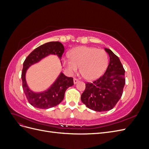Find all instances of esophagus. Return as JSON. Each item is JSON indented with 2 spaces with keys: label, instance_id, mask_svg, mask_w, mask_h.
I'll return each instance as SVG.
<instances>
[{
  "label": "esophagus",
  "instance_id": "esophagus-1",
  "mask_svg": "<svg viewBox=\"0 0 149 149\" xmlns=\"http://www.w3.org/2000/svg\"><path fill=\"white\" fill-rule=\"evenodd\" d=\"M73 82H74V84H77V83L79 82V81H78L77 79L74 78V79H73Z\"/></svg>",
  "mask_w": 149,
  "mask_h": 149
}]
</instances>
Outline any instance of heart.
<instances>
[{"label": "heart", "instance_id": "obj_1", "mask_svg": "<svg viewBox=\"0 0 149 149\" xmlns=\"http://www.w3.org/2000/svg\"><path fill=\"white\" fill-rule=\"evenodd\" d=\"M69 59L63 61L65 69L69 73L80 72L85 79L94 80L103 74L108 63L107 53L102 49L89 47H78L71 49Z\"/></svg>", "mask_w": 149, "mask_h": 149}]
</instances>
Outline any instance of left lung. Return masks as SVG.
<instances>
[{"label": "left lung", "mask_w": 149, "mask_h": 149, "mask_svg": "<svg viewBox=\"0 0 149 149\" xmlns=\"http://www.w3.org/2000/svg\"><path fill=\"white\" fill-rule=\"evenodd\" d=\"M109 63L102 76L86 84L81 100L89 109L104 112L112 109L120 99L125 85V70L119 58L110 49L104 48Z\"/></svg>", "instance_id": "8db88e82"}]
</instances>
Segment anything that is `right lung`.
<instances>
[{"label": "right lung", "instance_id": "right-lung-1", "mask_svg": "<svg viewBox=\"0 0 149 149\" xmlns=\"http://www.w3.org/2000/svg\"><path fill=\"white\" fill-rule=\"evenodd\" d=\"M64 47L59 42H50L35 48L26 57L22 73V86L29 103L35 107L47 109L57 106L63 100L66 90L74 84L71 77H67L61 72L56 80L47 89L35 92L30 89L26 81V73L29 68L48 56L57 55L60 60L64 52Z\"/></svg>", "mask_w": 149, "mask_h": 149}]
</instances>
